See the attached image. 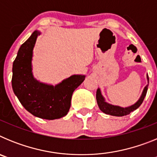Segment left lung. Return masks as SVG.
<instances>
[{
    "instance_id": "8db88e82",
    "label": "left lung",
    "mask_w": 157,
    "mask_h": 157,
    "mask_svg": "<svg viewBox=\"0 0 157 157\" xmlns=\"http://www.w3.org/2000/svg\"><path fill=\"white\" fill-rule=\"evenodd\" d=\"M147 79H148V85L144 88V90L142 94H141V98H139V100L134 105H131L130 107H127V108H122V107L112 105L105 102V98H103V96L101 94L100 89H98L97 94H96V98H97V102H98L100 110L101 112H103L104 113H105V114L110 115V116H123L129 115L130 112L136 110L138 108H139L140 105L143 102L145 95H146L147 90H148V86H149V77L148 76H147Z\"/></svg>"
}]
</instances>
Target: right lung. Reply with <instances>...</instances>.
<instances>
[{
	"instance_id": "obj_1",
	"label": "right lung",
	"mask_w": 157,
	"mask_h": 157,
	"mask_svg": "<svg viewBox=\"0 0 157 157\" xmlns=\"http://www.w3.org/2000/svg\"><path fill=\"white\" fill-rule=\"evenodd\" d=\"M38 35L40 32L35 30L18 51L12 65V89L21 105L32 115L56 120L67 114L72 94L86 76L74 75L55 86L37 81L32 74L31 61Z\"/></svg>"
}]
</instances>
